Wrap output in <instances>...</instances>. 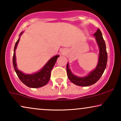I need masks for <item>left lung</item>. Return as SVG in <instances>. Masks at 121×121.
<instances>
[{
  "mask_svg": "<svg viewBox=\"0 0 121 121\" xmlns=\"http://www.w3.org/2000/svg\"><path fill=\"white\" fill-rule=\"evenodd\" d=\"M96 41L99 47V62L96 68L90 72L89 75L85 77H79L74 75L69 68V64L67 65V72L68 77L71 82L75 85L80 86H88L93 85L98 81L103 74L107 65V53L105 41L102 37L100 30L98 29L95 34Z\"/></svg>",
  "mask_w": 121,
  "mask_h": 121,
  "instance_id": "obj_1",
  "label": "left lung"
}]
</instances>
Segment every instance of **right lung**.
I'll list each match as a JSON object with an SVG mask.
<instances>
[{
	"mask_svg": "<svg viewBox=\"0 0 121 121\" xmlns=\"http://www.w3.org/2000/svg\"><path fill=\"white\" fill-rule=\"evenodd\" d=\"M22 33L23 32H21V34H20V37ZM19 40L20 37L18 40L16 41L15 45L14 55H13V66H14V70L17 74V77H19L21 82L28 87H32V88H38V87L43 86L49 82L51 77V70L53 68L57 59L59 57V56L57 55L51 58L39 72L32 74H24L21 72L20 70H18L16 63L15 50Z\"/></svg>",
	"mask_w": 121,
	"mask_h": 121,
	"instance_id": "1",
	"label": "right lung"
}]
</instances>
